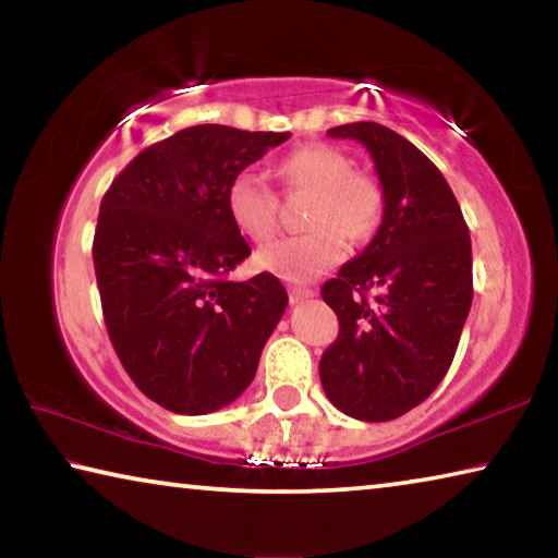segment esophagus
<instances>
[{"label":"esophagus","instance_id":"obj_1","mask_svg":"<svg viewBox=\"0 0 558 558\" xmlns=\"http://www.w3.org/2000/svg\"><path fill=\"white\" fill-rule=\"evenodd\" d=\"M290 302L292 305H298V302H302V300H310L315 295V290L313 288H305V286H290Z\"/></svg>","mask_w":558,"mask_h":558}]
</instances>
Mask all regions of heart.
I'll return each instance as SVG.
<instances>
[{"mask_svg":"<svg viewBox=\"0 0 558 558\" xmlns=\"http://www.w3.org/2000/svg\"><path fill=\"white\" fill-rule=\"evenodd\" d=\"M276 174L290 192H310L305 226L256 253V266L282 280H310L347 256V239L369 241L379 231L386 196L379 179L354 169L352 157L323 143H310L280 157ZM226 211L251 241H268L278 229V196L263 179L241 169L226 186Z\"/></svg>","mask_w":558,"mask_h":558,"instance_id":"heart-1","label":"heart"}]
</instances>
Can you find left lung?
<instances>
[{
  "mask_svg": "<svg viewBox=\"0 0 558 558\" xmlns=\"http://www.w3.org/2000/svg\"><path fill=\"white\" fill-rule=\"evenodd\" d=\"M374 159L379 231L323 286L339 335L319 359L327 399L356 421L399 418L448 374L472 305V248L460 204L430 159L379 122L327 130Z\"/></svg>",
  "mask_w": 558,
  "mask_h": 558,
  "instance_id": "obj_1",
  "label": "left lung"
}]
</instances>
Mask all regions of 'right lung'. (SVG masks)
Listing matches in <instances>:
<instances>
[{
  "label": "right lung",
  "mask_w": 558,
  "mask_h": 558,
  "mask_svg": "<svg viewBox=\"0 0 558 558\" xmlns=\"http://www.w3.org/2000/svg\"><path fill=\"white\" fill-rule=\"evenodd\" d=\"M290 132L194 125L140 153L100 202L93 263L108 337L147 399L182 415L219 411L256 376L288 307L270 272L231 282L251 245L226 186Z\"/></svg>",
  "instance_id": "obj_1"
}]
</instances>
